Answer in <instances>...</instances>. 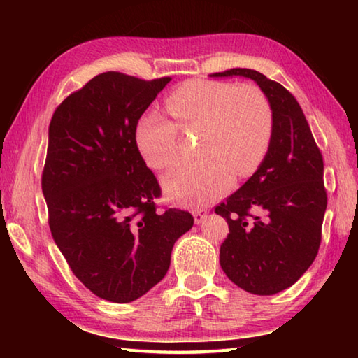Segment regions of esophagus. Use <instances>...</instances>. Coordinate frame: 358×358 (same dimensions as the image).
<instances>
[{
    "label": "esophagus",
    "mask_w": 358,
    "mask_h": 358,
    "mask_svg": "<svg viewBox=\"0 0 358 358\" xmlns=\"http://www.w3.org/2000/svg\"><path fill=\"white\" fill-rule=\"evenodd\" d=\"M192 215H194V222H196V224H202L205 220H207L208 211L203 210V208H202V210H194Z\"/></svg>",
    "instance_id": "esophagus-1"
}]
</instances>
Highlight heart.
Listing matches in <instances>:
<instances>
[{
	"label": "heart",
	"instance_id": "obj_1",
	"mask_svg": "<svg viewBox=\"0 0 358 358\" xmlns=\"http://www.w3.org/2000/svg\"><path fill=\"white\" fill-rule=\"evenodd\" d=\"M175 122L157 110L138 120L136 141L153 169L172 166L180 156L178 128L201 129L199 157L169 171L162 185L169 197L186 205H205L226 192L232 180L248 178L268 153L273 110L256 85L189 80L166 98Z\"/></svg>",
	"mask_w": 358,
	"mask_h": 358
}]
</instances>
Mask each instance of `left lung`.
Instances as JSON below:
<instances>
[{"instance_id": "1", "label": "left lung", "mask_w": 358, "mask_h": 358, "mask_svg": "<svg viewBox=\"0 0 358 358\" xmlns=\"http://www.w3.org/2000/svg\"><path fill=\"white\" fill-rule=\"evenodd\" d=\"M246 77L273 110V136L252 177L215 208L229 224L220 264L246 292L273 295L300 280L317 256L327 208L324 159L299 102L281 83L252 69L210 77Z\"/></svg>"}]
</instances>
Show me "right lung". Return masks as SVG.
Returning a JSON list of instances; mask_svg holds the SVG:
<instances>
[{
    "instance_id": "obj_1",
    "label": "right lung",
    "mask_w": 358,
    "mask_h": 358,
    "mask_svg": "<svg viewBox=\"0 0 358 358\" xmlns=\"http://www.w3.org/2000/svg\"><path fill=\"white\" fill-rule=\"evenodd\" d=\"M171 80L102 72L48 126L42 192L52 237L83 286L113 303L156 286L194 224L189 211H156L161 187L136 142L142 113Z\"/></svg>"
}]
</instances>
